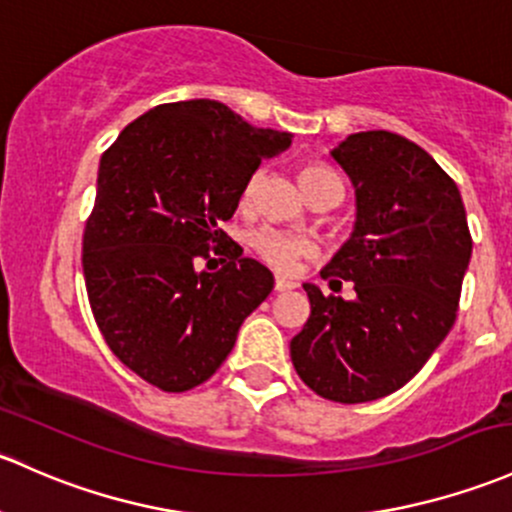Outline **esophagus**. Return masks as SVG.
<instances>
[{
	"mask_svg": "<svg viewBox=\"0 0 512 512\" xmlns=\"http://www.w3.org/2000/svg\"><path fill=\"white\" fill-rule=\"evenodd\" d=\"M294 287H297V282H294V279H287V277L274 279V289H277V292H287V289H294Z\"/></svg>",
	"mask_w": 512,
	"mask_h": 512,
	"instance_id": "obj_1",
	"label": "esophagus"
}]
</instances>
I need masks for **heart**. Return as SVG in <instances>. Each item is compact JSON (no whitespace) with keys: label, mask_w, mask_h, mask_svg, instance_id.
Segmentation results:
<instances>
[{"label":"heart","mask_w":512,"mask_h":512,"mask_svg":"<svg viewBox=\"0 0 512 512\" xmlns=\"http://www.w3.org/2000/svg\"><path fill=\"white\" fill-rule=\"evenodd\" d=\"M257 181H260V174H252L247 179L245 188H242V201H250L252 193H255ZM299 184L304 188L306 196H314L319 191H338L343 196V181L331 166L326 164H306L301 166L299 171ZM250 247L257 252L262 262L272 265L274 270H292L297 265V260H301L304 255H309L311 245L304 238H297V235L282 233V230L274 228H260L250 235Z\"/></svg>","instance_id":"b5f03b06"}]
</instances>
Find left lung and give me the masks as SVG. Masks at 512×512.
<instances>
[{
	"label": "left lung",
	"instance_id": "1",
	"mask_svg": "<svg viewBox=\"0 0 512 512\" xmlns=\"http://www.w3.org/2000/svg\"><path fill=\"white\" fill-rule=\"evenodd\" d=\"M331 159L355 188L351 238L304 284L311 316L289 343L299 378L326 400L355 405L400 390L456 321L471 233L454 181L422 147L373 129L348 134Z\"/></svg>",
	"mask_w": 512,
	"mask_h": 512
}]
</instances>
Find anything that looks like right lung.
<instances>
[{
    "instance_id": "obj_1",
    "label": "right lung",
    "mask_w": 512,
    "mask_h": 512,
    "mask_svg": "<svg viewBox=\"0 0 512 512\" xmlns=\"http://www.w3.org/2000/svg\"><path fill=\"white\" fill-rule=\"evenodd\" d=\"M289 144V132L252 127L223 102L181 100L144 112L102 154L85 287L110 351L147 383L164 392L206 383L270 297L272 272L242 257L220 223L262 159Z\"/></svg>"
}]
</instances>
